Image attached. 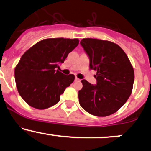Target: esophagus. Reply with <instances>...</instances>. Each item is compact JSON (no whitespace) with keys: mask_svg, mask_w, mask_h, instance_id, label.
<instances>
[{"mask_svg":"<svg viewBox=\"0 0 151 151\" xmlns=\"http://www.w3.org/2000/svg\"><path fill=\"white\" fill-rule=\"evenodd\" d=\"M75 81H80V80L79 78H77V77H75Z\"/></svg>","mask_w":151,"mask_h":151,"instance_id":"obj_1","label":"esophagus"}]
</instances>
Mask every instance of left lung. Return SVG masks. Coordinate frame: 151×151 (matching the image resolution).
<instances>
[{"instance_id":"left-lung-1","label":"left lung","mask_w":151,"mask_h":151,"mask_svg":"<svg viewBox=\"0 0 151 151\" xmlns=\"http://www.w3.org/2000/svg\"><path fill=\"white\" fill-rule=\"evenodd\" d=\"M80 45L90 60V69L96 71V85L83 80L79 91L80 106L95 116L112 115L130 96L134 72L129 58L118 45L109 41L83 39Z\"/></svg>"}]
</instances>
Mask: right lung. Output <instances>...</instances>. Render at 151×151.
<instances>
[{
	"instance_id": "add662e5",
	"label": "right lung",
	"mask_w": 151,
	"mask_h": 151,
	"mask_svg": "<svg viewBox=\"0 0 151 151\" xmlns=\"http://www.w3.org/2000/svg\"><path fill=\"white\" fill-rule=\"evenodd\" d=\"M78 44L77 39H46L22 55L14 77L18 92L27 104L44 109L60 101V96L74 82V75H64L56 68Z\"/></svg>"
}]
</instances>
